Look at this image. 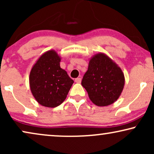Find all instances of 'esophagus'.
Instances as JSON below:
<instances>
[{"label":"esophagus","instance_id":"1","mask_svg":"<svg viewBox=\"0 0 154 154\" xmlns=\"http://www.w3.org/2000/svg\"><path fill=\"white\" fill-rule=\"evenodd\" d=\"M75 82L77 83H81V78H77L75 79Z\"/></svg>","mask_w":154,"mask_h":154}]
</instances>
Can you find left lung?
Here are the masks:
<instances>
[{
	"instance_id": "1",
	"label": "left lung",
	"mask_w": 154,
	"mask_h": 154,
	"mask_svg": "<svg viewBox=\"0 0 154 154\" xmlns=\"http://www.w3.org/2000/svg\"><path fill=\"white\" fill-rule=\"evenodd\" d=\"M81 85L93 104L106 106L119 98L125 85V76L116 63L100 52L90 59Z\"/></svg>"
}]
</instances>
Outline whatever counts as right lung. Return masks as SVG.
Returning <instances> with one entry per match:
<instances>
[{"mask_svg":"<svg viewBox=\"0 0 154 154\" xmlns=\"http://www.w3.org/2000/svg\"><path fill=\"white\" fill-rule=\"evenodd\" d=\"M61 57L55 50L44 52L33 64L29 74L33 96L42 106L54 108L66 98L73 81L60 67Z\"/></svg>","mask_w":154,"mask_h":154,"instance_id":"obj_1","label":"right lung"}]
</instances>
